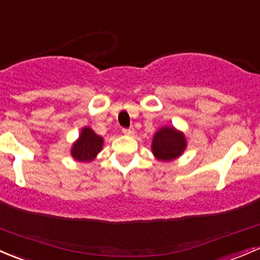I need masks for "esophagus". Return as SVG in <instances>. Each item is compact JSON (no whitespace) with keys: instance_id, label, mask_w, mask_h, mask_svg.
Here are the masks:
<instances>
[{"instance_id":"34e87169","label":"esophagus","mask_w":260,"mask_h":260,"mask_svg":"<svg viewBox=\"0 0 260 260\" xmlns=\"http://www.w3.org/2000/svg\"><path fill=\"white\" fill-rule=\"evenodd\" d=\"M122 132L124 133V135L131 136V135H133V132H135V129H133V127H131V128H123Z\"/></svg>"}]
</instances>
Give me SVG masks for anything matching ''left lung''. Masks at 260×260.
I'll return each mask as SVG.
<instances>
[{"label":"left lung","mask_w":260,"mask_h":260,"mask_svg":"<svg viewBox=\"0 0 260 260\" xmlns=\"http://www.w3.org/2000/svg\"><path fill=\"white\" fill-rule=\"evenodd\" d=\"M186 146L185 135L175 127L159 128L152 140V152L158 161H174L182 154Z\"/></svg>","instance_id":"1"}]
</instances>
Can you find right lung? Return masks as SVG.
I'll list each match as a JSON object with an SVG mask.
<instances>
[{
	"label": "right lung",
	"instance_id": "right-lung-1",
	"mask_svg": "<svg viewBox=\"0 0 260 260\" xmlns=\"http://www.w3.org/2000/svg\"><path fill=\"white\" fill-rule=\"evenodd\" d=\"M103 148V138L96 135L91 128L84 127L81 129L79 138L73 143V158L79 162H90Z\"/></svg>",
	"mask_w": 260,
	"mask_h": 260
}]
</instances>
